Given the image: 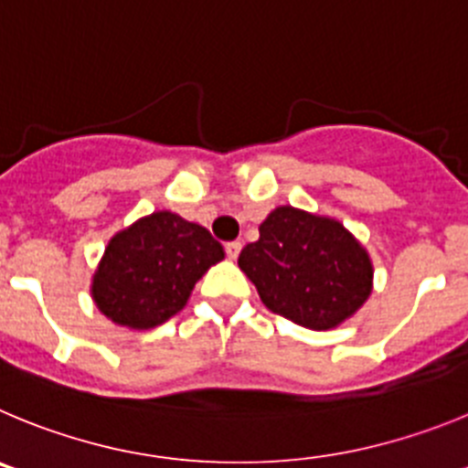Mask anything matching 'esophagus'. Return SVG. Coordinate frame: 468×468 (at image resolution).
<instances>
[{
    "label": "esophagus",
    "mask_w": 468,
    "mask_h": 468,
    "mask_svg": "<svg viewBox=\"0 0 468 468\" xmlns=\"http://www.w3.org/2000/svg\"><path fill=\"white\" fill-rule=\"evenodd\" d=\"M239 250H242V244H239V242H229V244H226V256H229L230 261H235L239 256Z\"/></svg>",
    "instance_id": "1"
}]
</instances>
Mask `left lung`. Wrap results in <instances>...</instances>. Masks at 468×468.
I'll return each instance as SVG.
<instances>
[{"instance_id":"8db88e82","label":"left lung","mask_w":468,"mask_h":468,"mask_svg":"<svg viewBox=\"0 0 468 468\" xmlns=\"http://www.w3.org/2000/svg\"><path fill=\"white\" fill-rule=\"evenodd\" d=\"M268 310L313 331L355 317L373 292V261L338 218L280 205L238 259Z\"/></svg>"}]
</instances>
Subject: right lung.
<instances>
[{
  "mask_svg": "<svg viewBox=\"0 0 468 468\" xmlns=\"http://www.w3.org/2000/svg\"><path fill=\"white\" fill-rule=\"evenodd\" d=\"M224 256L205 226L158 209L112 235L92 272L90 296L119 326L155 328L184 310L196 282Z\"/></svg>",
  "mask_w": 468,
  "mask_h": 468,
  "instance_id": "add662e5",
  "label": "right lung"
}]
</instances>
